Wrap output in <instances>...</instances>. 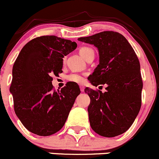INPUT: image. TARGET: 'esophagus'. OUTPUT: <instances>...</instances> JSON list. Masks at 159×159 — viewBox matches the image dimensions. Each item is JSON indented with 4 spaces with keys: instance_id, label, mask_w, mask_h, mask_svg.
<instances>
[{
    "instance_id": "obj_1",
    "label": "esophagus",
    "mask_w": 159,
    "mask_h": 159,
    "mask_svg": "<svg viewBox=\"0 0 159 159\" xmlns=\"http://www.w3.org/2000/svg\"><path fill=\"white\" fill-rule=\"evenodd\" d=\"M80 90H81V92H83L84 91V86H83V85H80Z\"/></svg>"
}]
</instances>
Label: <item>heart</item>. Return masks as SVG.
Instances as JSON below:
<instances>
[{
	"label": "heart",
	"instance_id": "heart-1",
	"mask_svg": "<svg viewBox=\"0 0 159 159\" xmlns=\"http://www.w3.org/2000/svg\"><path fill=\"white\" fill-rule=\"evenodd\" d=\"M79 52L80 56H81L85 60H86L89 56L94 55L93 50L87 46L81 47L79 49ZM63 62H65V59H63ZM66 79L70 82H72V83H79V84L83 83V82H84V77H83L82 75L78 74V73H71V74L68 75V76H66Z\"/></svg>",
	"mask_w": 159,
	"mask_h": 159
}]
</instances>
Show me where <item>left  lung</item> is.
<instances>
[{
    "label": "left lung",
    "instance_id": "obj_1",
    "mask_svg": "<svg viewBox=\"0 0 159 159\" xmlns=\"http://www.w3.org/2000/svg\"><path fill=\"white\" fill-rule=\"evenodd\" d=\"M78 40L98 48L100 64L89 76L91 84L107 85L104 93L85 89L90 98L91 128L100 136H118L129 129L141 109L143 82L139 59L125 36L116 31H101Z\"/></svg>",
    "mask_w": 159,
    "mask_h": 159
}]
</instances>
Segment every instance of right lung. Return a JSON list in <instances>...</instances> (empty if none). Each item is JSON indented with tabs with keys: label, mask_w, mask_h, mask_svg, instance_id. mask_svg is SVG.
Returning <instances> with one entry per match:
<instances>
[{
	"label": "right lung",
	"mask_w": 159,
	"mask_h": 159,
	"mask_svg": "<svg viewBox=\"0 0 159 159\" xmlns=\"http://www.w3.org/2000/svg\"><path fill=\"white\" fill-rule=\"evenodd\" d=\"M76 47L70 40L43 35L29 41L17 57L10 92L15 114L31 133L49 136L65 125L80 87L69 82L55 90L51 76L62 73V58Z\"/></svg>",
	"instance_id": "1"
}]
</instances>
